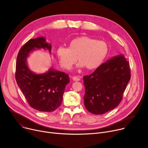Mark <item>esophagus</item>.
<instances>
[{
    "label": "esophagus",
    "instance_id": "1",
    "mask_svg": "<svg viewBox=\"0 0 148 148\" xmlns=\"http://www.w3.org/2000/svg\"><path fill=\"white\" fill-rule=\"evenodd\" d=\"M73 80L74 81H80V78L79 77H77V76H74L73 77Z\"/></svg>",
    "mask_w": 148,
    "mask_h": 148
}]
</instances>
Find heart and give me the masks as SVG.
<instances>
[{
	"label": "heart",
	"mask_w": 148,
	"mask_h": 148,
	"mask_svg": "<svg viewBox=\"0 0 148 148\" xmlns=\"http://www.w3.org/2000/svg\"><path fill=\"white\" fill-rule=\"evenodd\" d=\"M108 51L109 46L105 42L82 36L72 40L68 48L58 47L56 53L60 64L65 70H70L77 58L78 68L93 70L102 64Z\"/></svg>",
	"instance_id": "obj_1"
}]
</instances>
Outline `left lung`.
I'll return each instance as SVG.
<instances>
[{"label": "left lung", "instance_id": "8db88e82", "mask_svg": "<svg viewBox=\"0 0 148 148\" xmlns=\"http://www.w3.org/2000/svg\"><path fill=\"white\" fill-rule=\"evenodd\" d=\"M129 62L124 55L115 56L89 75L83 77L84 104L95 115L103 114L119 105L130 80Z\"/></svg>", "mask_w": 148, "mask_h": 148}]
</instances>
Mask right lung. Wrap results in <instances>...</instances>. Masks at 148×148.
<instances>
[{
	"label": "right lung",
	"mask_w": 148,
	"mask_h": 148,
	"mask_svg": "<svg viewBox=\"0 0 148 148\" xmlns=\"http://www.w3.org/2000/svg\"><path fill=\"white\" fill-rule=\"evenodd\" d=\"M41 49L51 53L52 45L46 42L44 37L30 39L20 49L16 58L15 78L30 106L39 111L50 112L61 105L70 78L68 74L52 67L43 74L32 71L27 58L33 51Z\"/></svg>",
	"instance_id": "obj_1"
}]
</instances>
